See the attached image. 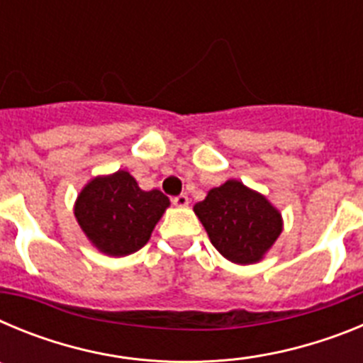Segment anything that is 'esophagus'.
<instances>
[{"instance_id": "1", "label": "esophagus", "mask_w": 363, "mask_h": 363, "mask_svg": "<svg viewBox=\"0 0 363 363\" xmlns=\"http://www.w3.org/2000/svg\"><path fill=\"white\" fill-rule=\"evenodd\" d=\"M172 203H174L176 207H187L189 196H187V194H178V196L172 198Z\"/></svg>"}]
</instances>
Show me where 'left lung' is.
I'll return each instance as SVG.
<instances>
[{
	"instance_id": "8db88e82",
	"label": "left lung",
	"mask_w": 363,
	"mask_h": 363,
	"mask_svg": "<svg viewBox=\"0 0 363 363\" xmlns=\"http://www.w3.org/2000/svg\"><path fill=\"white\" fill-rule=\"evenodd\" d=\"M211 242L234 264H255L281 233V216L265 196L229 179L194 205Z\"/></svg>"
}]
</instances>
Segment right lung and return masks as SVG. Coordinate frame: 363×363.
<instances>
[{
	"instance_id": "obj_1",
	"label": "right lung",
	"mask_w": 363,
	"mask_h": 363,
	"mask_svg": "<svg viewBox=\"0 0 363 363\" xmlns=\"http://www.w3.org/2000/svg\"><path fill=\"white\" fill-rule=\"evenodd\" d=\"M169 207L162 191H142L125 171L99 176L78 196L74 214L99 251L125 256L142 249Z\"/></svg>"
}]
</instances>
